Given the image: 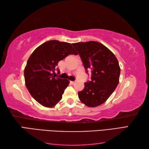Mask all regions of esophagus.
<instances>
[{"label": "esophagus", "instance_id": "esophagus-1", "mask_svg": "<svg viewBox=\"0 0 149 149\" xmlns=\"http://www.w3.org/2000/svg\"><path fill=\"white\" fill-rule=\"evenodd\" d=\"M75 82H76V81H70V83L73 84H74V83H75Z\"/></svg>", "mask_w": 149, "mask_h": 149}]
</instances>
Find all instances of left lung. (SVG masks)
Listing matches in <instances>:
<instances>
[{"instance_id": "8db88e82", "label": "left lung", "mask_w": 149, "mask_h": 149, "mask_svg": "<svg viewBox=\"0 0 149 149\" xmlns=\"http://www.w3.org/2000/svg\"><path fill=\"white\" fill-rule=\"evenodd\" d=\"M83 61L84 68L91 70V81L78 92L80 100L88 107L105 102L119 83L120 68L114 54L102 43L94 41L72 43Z\"/></svg>"}]
</instances>
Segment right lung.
Returning <instances> with one entry per match:
<instances>
[{
  "label": "right lung",
  "mask_w": 149,
  "mask_h": 149,
  "mask_svg": "<svg viewBox=\"0 0 149 149\" xmlns=\"http://www.w3.org/2000/svg\"><path fill=\"white\" fill-rule=\"evenodd\" d=\"M77 53L70 43L50 40L34 50L24 70L26 86L34 99L47 107L54 106L62 99L68 79L56 77L58 62Z\"/></svg>",
  "instance_id": "obj_1"
}]
</instances>
